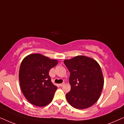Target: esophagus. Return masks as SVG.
Wrapping results in <instances>:
<instances>
[{
	"mask_svg": "<svg viewBox=\"0 0 124 124\" xmlns=\"http://www.w3.org/2000/svg\"><path fill=\"white\" fill-rule=\"evenodd\" d=\"M64 84H65V83L63 82V83H62V84H59V86H60V87H62V86H63Z\"/></svg>",
	"mask_w": 124,
	"mask_h": 124,
	"instance_id": "obj_1",
	"label": "esophagus"
}]
</instances>
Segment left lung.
Instances as JSON below:
<instances>
[{
  "instance_id": "8db88e82",
  "label": "left lung",
  "mask_w": 124,
  "mask_h": 124,
  "mask_svg": "<svg viewBox=\"0 0 124 124\" xmlns=\"http://www.w3.org/2000/svg\"><path fill=\"white\" fill-rule=\"evenodd\" d=\"M64 63L70 72L71 89L66 94L67 101L77 109L90 107L98 101L104 85L99 64L94 59L84 56L65 60Z\"/></svg>"
}]
</instances>
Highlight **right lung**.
<instances>
[{
    "mask_svg": "<svg viewBox=\"0 0 124 124\" xmlns=\"http://www.w3.org/2000/svg\"><path fill=\"white\" fill-rule=\"evenodd\" d=\"M57 64V60L39 54L27 56L22 61L19 70L20 87L30 103L43 107L52 101L57 87L51 82L49 71Z\"/></svg>",
    "mask_w": 124,
    "mask_h": 124,
    "instance_id": "right-lung-1",
    "label": "right lung"
}]
</instances>
